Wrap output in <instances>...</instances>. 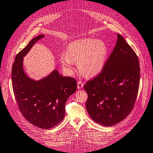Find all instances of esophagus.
I'll use <instances>...</instances> for the list:
<instances>
[{
	"label": "esophagus",
	"instance_id": "obj_1",
	"mask_svg": "<svg viewBox=\"0 0 153 153\" xmlns=\"http://www.w3.org/2000/svg\"><path fill=\"white\" fill-rule=\"evenodd\" d=\"M83 83L82 82H81V81L77 82V88L81 89L82 88H83Z\"/></svg>",
	"mask_w": 153,
	"mask_h": 153
}]
</instances>
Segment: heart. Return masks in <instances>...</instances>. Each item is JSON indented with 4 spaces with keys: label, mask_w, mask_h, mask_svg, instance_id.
Returning a JSON list of instances; mask_svg holds the SVG:
<instances>
[{
    "label": "heart",
    "mask_w": 153,
    "mask_h": 153,
    "mask_svg": "<svg viewBox=\"0 0 153 153\" xmlns=\"http://www.w3.org/2000/svg\"><path fill=\"white\" fill-rule=\"evenodd\" d=\"M107 52V45L101 40L81 39L68 45L66 54L62 53L60 56V62L68 71L71 70L73 62H77L79 72L87 77H91L103 70Z\"/></svg>",
    "instance_id": "heart-1"
}]
</instances>
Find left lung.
Returning a JSON list of instances; mask_svg holds the SVG:
<instances>
[{
    "instance_id": "1",
    "label": "left lung",
    "mask_w": 153,
    "mask_h": 153,
    "mask_svg": "<svg viewBox=\"0 0 153 153\" xmlns=\"http://www.w3.org/2000/svg\"><path fill=\"white\" fill-rule=\"evenodd\" d=\"M139 83L138 57L118 34L103 70L84 85L88 95L85 106L91 118L107 127L123 120L135 104Z\"/></svg>"
}]
</instances>
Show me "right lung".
Returning <instances> with one entry per match:
<instances>
[{"instance_id":"1","label":"right lung","mask_w":153,"mask_h":153,"mask_svg":"<svg viewBox=\"0 0 153 153\" xmlns=\"http://www.w3.org/2000/svg\"><path fill=\"white\" fill-rule=\"evenodd\" d=\"M43 34L33 38L16 55L12 68V84L20 111L27 121L43 129L54 127L65 116V104L77 89L72 77H63L57 70L40 81L30 79L22 68L23 57Z\"/></svg>"}]
</instances>
